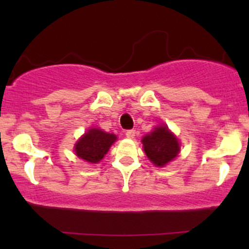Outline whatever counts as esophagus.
I'll use <instances>...</instances> for the list:
<instances>
[{"label":"esophagus","instance_id":"obj_1","mask_svg":"<svg viewBox=\"0 0 249 249\" xmlns=\"http://www.w3.org/2000/svg\"><path fill=\"white\" fill-rule=\"evenodd\" d=\"M125 134H126L127 138L133 139L134 136H136V130H133V128H132V130H127L126 133H125Z\"/></svg>","mask_w":249,"mask_h":249}]
</instances>
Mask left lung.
I'll list each match as a JSON object with an SVG mask.
<instances>
[{"label": "left lung", "mask_w": 249, "mask_h": 249, "mask_svg": "<svg viewBox=\"0 0 249 249\" xmlns=\"http://www.w3.org/2000/svg\"><path fill=\"white\" fill-rule=\"evenodd\" d=\"M142 142L147 158L156 166H164L179 153V142L165 125L154 128Z\"/></svg>", "instance_id": "1"}]
</instances>
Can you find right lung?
<instances>
[{"instance_id":"add662e5","label":"right lung","mask_w":249,"mask_h":249,"mask_svg":"<svg viewBox=\"0 0 249 249\" xmlns=\"http://www.w3.org/2000/svg\"><path fill=\"white\" fill-rule=\"evenodd\" d=\"M116 139L115 134L107 133L99 128H91L77 142L75 152L81 159L96 164L102 160Z\"/></svg>"}]
</instances>
